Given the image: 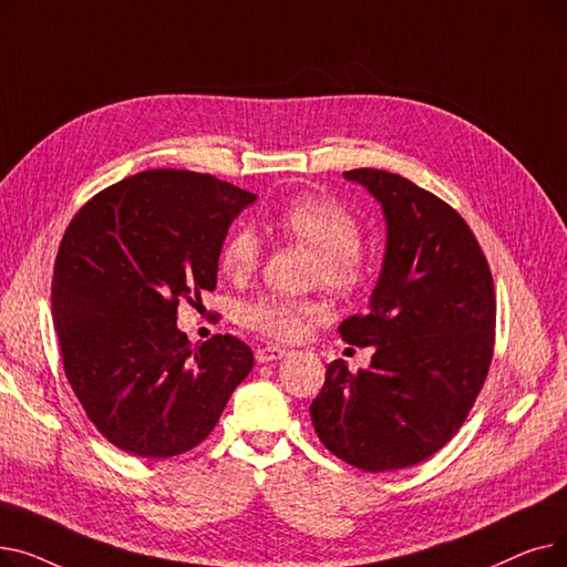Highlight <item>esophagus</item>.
I'll list each match as a JSON object with an SVG mask.
<instances>
[{
    "label": "esophagus",
    "instance_id": "obj_1",
    "mask_svg": "<svg viewBox=\"0 0 567 567\" xmlns=\"http://www.w3.org/2000/svg\"><path fill=\"white\" fill-rule=\"evenodd\" d=\"M289 351L287 349H282V347H261V349H257L255 351V359H257V363H274V361H280V359H285Z\"/></svg>",
    "mask_w": 567,
    "mask_h": 567
}]
</instances>
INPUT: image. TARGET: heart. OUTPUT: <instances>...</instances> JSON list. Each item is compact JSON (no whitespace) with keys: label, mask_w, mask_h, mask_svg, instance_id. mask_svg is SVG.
Instances as JSON below:
<instances>
[{"label":"heart","mask_w":567,"mask_h":567,"mask_svg":"<svg viewBox=\"0 0 567 567\" xmlns=\"http://www.w3.org/2000/svg\"><path fill=\"white\" fill-rule=\"evenodd\" d=\"M274 227L287 241L315 255V276L338 293L361 289L370 276V255L359 241L361 227L347 206L326 195H299L274 216ZM259 264V238L252 229H234L220 248V268L229 278H248ZM315 301H296L287 296H261L246 308V321L255 331L296 340L306 323L321 317Z\"/></svg>","instance_id":"1"}]
</instances>
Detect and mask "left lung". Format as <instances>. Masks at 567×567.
<instances>
[{"instance_id": "1", "label": "left lung", "mask_w": 567, "mask_h": 567, "mask_svg": "<svg viewBox=\"0 0 567 567\" xmlns=\"http://www.w3.org/2000/svg\"><path fill=\"white\" fill-rule=\"evenodd\" d=\"M344 178L365 186L385 218L370 310L338 329L374 353L355 374L344 361L326 365L310 415L336 457L395 471L441 451L478 398L494 351V280L453 206L393 172L361 167Z\"/></svg>"}]
</instances>
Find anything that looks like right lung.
<instances>
[{"mask_svg":"<svg viewBox=\"0 0 567 567\" xmlns=\"http://www.w3.org/2000/svg\"><path fill=\"white\" fill-rule=\"evenodd\" d=\"M255 199L212 174L148 169L94 195L66 227L52 321L75 398L116 449L146 460L195 449L250 374L246 342L193 347L176 308L216 289L227 229Z\"/></svg>","mask_w":567,"mask_h":567,"instance_id":"obj_1","label":"right lung"}]
</instances>
